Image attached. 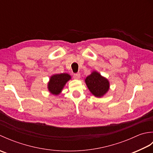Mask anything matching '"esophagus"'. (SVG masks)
<instances>
[{"instance_id": "1", "label": "esophagus", "mask_w": 153, "mask_h": 153, "mask_svg": "<svg viewBox=\"0 0 153 153\" xmlns=\"http://www.w3.org/2000/svg\"><path fill=\"white\" fill-rule=\"evenodd\" d=\"M74 77L75 79H78L80 78V74L79 73H77V74H75L74 75Z\"/></svg>"}]
</instances>
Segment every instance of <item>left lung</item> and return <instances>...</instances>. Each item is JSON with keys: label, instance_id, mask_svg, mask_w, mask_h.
<instances>
[{"label": "left lung", "instance_id": "obj_1", "mask_svg": "<svg viewBox=\"0 0 153 153\" xmlns=\"http://www.w3.org/2000/svg\"><path fill=\"white\" fill-rule=\"evenodd\" d=\"M85 82L90 92L98 98L106 95L110 89L109 81L97 71H93L87 76Z\"/></svg>", "mask_w": 153, "mask_h": 153}]
</instances>
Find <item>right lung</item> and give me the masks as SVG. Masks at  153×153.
<instances>
[{
	"label": "right lung",
	"instance_id": "add662e5",
	"mask_svg": "<svg viewBox=\"0 0 153 153\" xmlns=\"http://www.w3.org/2000/svg\"><path fill=\"white\" fill-rule=\"evenodd\" d=\"M71 78L70 75L66 73L53 75L51 76L49 82H48L47 88L48 91L53 95H59L65 85Z\"/></svg>",
	"mask_w": 153,
	"mask_h": 153
}]
</instances>
